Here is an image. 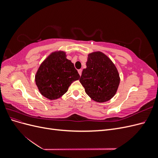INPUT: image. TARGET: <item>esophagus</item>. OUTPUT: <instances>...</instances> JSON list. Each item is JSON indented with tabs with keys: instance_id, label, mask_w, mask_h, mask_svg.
<instances>
[{
	"instance_id": "34e87169",
	"label": "esophagus",
	"mask_w": 158,
	"mask_h": 158,
	"mask_svg": "<svg viewBox=\"0 0 158 158\" xmlns=\"http://www.w3.org/2000/svg\"><path fill=\"white\" fill-rule=\"evenodd\" d=\"M78 73H79V74H80V76H81V74H82V69H79V70H78Z\"/></svg>"
}]
</instances>
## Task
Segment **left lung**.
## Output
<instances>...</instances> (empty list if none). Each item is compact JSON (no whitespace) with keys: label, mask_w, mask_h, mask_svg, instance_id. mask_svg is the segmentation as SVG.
<instances>
[{"label":"left lung","mask_w":158,"mask_h":158,"mask_svg":"<svg viewBox=\"0 0 158 158\" xmlns=\"http://www.w3.org/2000/svg\"><path fill=\"white\" fill-rule=\"evenodd\" d=\"M86 66L80 78L85 93L97 102L111 99L120 82L118 71L111 60L102 52H95L88 55Z\"/></svg>","instance_id":"obj_1"}]
</instances>
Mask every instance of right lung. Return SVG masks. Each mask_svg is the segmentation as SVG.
<instances>
[{
	"mask_svg": "<svg viewBox=\"0 0 158 158\" xmlns=\"http://www.w3.org/2000/svg\"><path fill=\"white\" fill-rule=\"evenodd\" d=\"M80 78L74 64L64 52L52 53L38 69L35 83L40 93L49 99L60 98L74 81Z\"/></svg>",
	"mask_w": 158,
	"mask_h": 158,
	"instance_id": "add662e5",
	"label": "right lung"
}]
</instances>
